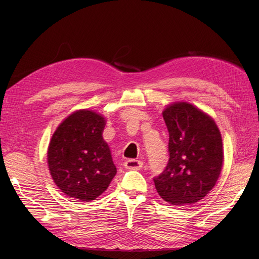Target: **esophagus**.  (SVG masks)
Returning <instances> with one entry per match:
<instances>
[{
  "label": "esophagus",
  "mask_w": 259,
  "mask_h": 259,
  "mask_svg": "<svg viewBox=\"0 0 259 259\" xmlns=\"http://www.w3.org/2000/svg\"><path fill=\"white\" fill-rule=\"evenodd\" d=\"M143 165H144L143 161L135 160V159H130V160H127L126 162L124 163L125 168H127V169H134V170L140 169V168L143 167Z\"/></svg>",
  "instance_id": "34e87169"
}]
</instances>
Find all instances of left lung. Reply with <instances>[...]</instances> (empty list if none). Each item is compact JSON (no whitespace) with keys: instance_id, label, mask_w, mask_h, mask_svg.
Here are the masks:
<instances>
[{"instance_id":"left-lung-1","label":"left lung","mask_w":259,"mask_h":259,"mask_svg":"<svg viewBox=\"0 0 259 259\" xmlns=\"http://www.w3.org/2000/svg\"><path fill=\"white\" fill-rule=\"evenodd\" d=\"M168 131L167 165L153 178L160 197L171 205H191L213 189L221 175L223 139L215 121L188 103L163 111Z\"/></svg>"}]
</instances>
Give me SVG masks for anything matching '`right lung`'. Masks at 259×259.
I'll use <instances>...</instances> for the list:
<instances>
[{"label": "right lung", "instance_id": "right-lung-1", "mask_svg": "<svg viewBox=\"0 0 259 259\" xmlns=\"http://www.w3.org/2000/svg\"><path fill=\"white\" fill-rule=\"evenodd\" d=\"M105 117L77 110L60 123L52 136L48 163L59 189L76 201L90 202L106 191L116 174L103 138Z\"/></svg>", "mask_w": 259, "mask_h": 259}]
</instances>
